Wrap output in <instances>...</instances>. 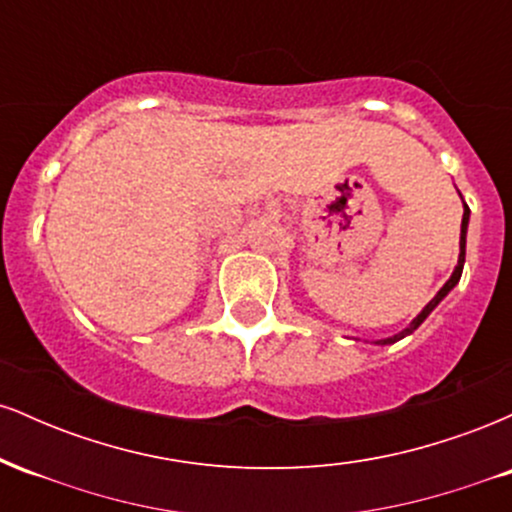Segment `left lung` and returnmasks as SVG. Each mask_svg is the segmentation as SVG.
Here are the masks:
<instances>
[{"mask_svg": "<svg viewBox=\"0 0 512 512\" xmlns=\"http://www.w3.org/2000/svg\"><path fill=\"white\" fill-rule=\"evenodd\" d=\"M467 223H469V207H467V204H464V216H462V231H460V260H457V267H455V272H452V276H450V279H448V281H445V286H443V289H440V291L436 293V298H433V301H431V303H428V305H426V308H424V310H421V313L414 317V322H411V325L407 327V330H404V332H399V334H395V337H387V339H380V342H378V344H395V342H399V339H402V337H407V334H411V332H414V330H416V327H419V325H421V322H424V320H426V317H428V315H431V310H433V308H436V305H438L440 301H443V298H445V296H448V293H450L452 289H455V284H457V281H460V276H462V267H464V245H467Z\"/></svg>", "mask_w": 512, "mask_h": 512, "instance_id": "obj_1", "label": "left lung"}]
</instances>
